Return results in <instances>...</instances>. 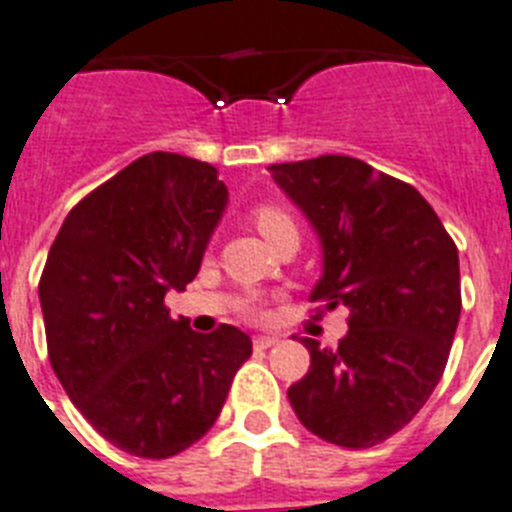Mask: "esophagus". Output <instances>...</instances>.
I'll return each mask as SVG.
<instances>
[{
  "label": "esophagus",
  "mask_w": 512,
  "mask_h": 512,
  "mask_svg": "<svg viewBox=\"0 0 512 512\" xmlns=\"http://www.w3.org/2000/svg\"><path fill=\"white\" fill-rule=\"evenodd\" d=\"M274 344H277V336H256V339H253V347L256 349H269L274 347Z\"/></svg>",
  "instance_id": "34e87169"
}]
</instances>
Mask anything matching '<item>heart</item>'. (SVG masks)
<instances>
[{"instance_id": "heart-1", "label": "heart", "mask_w": 512, "mask_h": 512, "mask_svg": "<svg viewBox=\"0 0 512 512\" xmlns=\"http://www.w3.org/2000/svg\"><path fill=\"white\" fill-rule=\"evenodd\" d=\"M253 225H256V230H259L264 238H272V235L279 233V230L295 227V222H292V217L285 212V209L266 204V207H259L256 212H253Z\"/></svg>"}]
</instances>
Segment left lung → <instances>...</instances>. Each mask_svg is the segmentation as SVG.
<instances>
[{"instance_id": "8db88e82", "label": "left lung", "mask_w": 512, "mask_h": 512, "mask_svg": "<svg viewBox=\"0 0 512 512\" xmlns=\"http://www.w3.org/2000/svg\"><path fill=\"white\" fill-rule=\"evenodd\" d=\"M321 243L310 300L349 308L336 349L303 339L310 368L287 399L313 435L373 448L438 386L458 316V248L414 186L347 155L269 165Z\"/></svg>"}]
</instances>
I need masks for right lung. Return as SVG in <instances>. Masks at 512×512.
Listing matches in <instances>:
<instances>
[{
	"instance_id": "1",
	"label": "right lung",
	"mask_w": 512,
	"mask_h": 512,
	"mask_svg": "<svg viewBox=\"0 0 512 512\" xmlns=\"http://www.w3.org/2000/svg\"><path fill=\"white\" fill-rule=\"evenodd\" d=\"M225 207L214 165L150 152L87 194L48 251L38 298L51 368L131 456L170 458L204 438L251 357L246 331L199 334L165 308L199 274Z\"/></svg>"
}]
</instances>
